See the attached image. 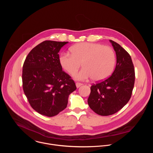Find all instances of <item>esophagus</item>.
I'll return each instance as SVG.
<instances>
[{
  "label": "esophagus",
  "instance_id": "34e87169",
  "mask_svg": "<svg viewBox=\"0 0 153 153\" xmlns=\"http://www.w3.org/2000/svg\"><path fill=\"white\" fill-rule=\"evenodd\" d=\"M83 84L82 83H80V82H77L76 83V86H77V88H79V87H80V86H82Z\"/></svg>",
  "mask_w": 153,
  "mask_h": 153
}]
</instances>
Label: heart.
I'll return each instance as SVG.
<instances>
[{"mask_svg":"<svg viewBox=\"0 0 153 153\" xmlns=\"http://www.w3.org/2000/svg\"><path fill=\"white\" fill-rule=\"evenodd\" d=\"M71 54H60L59 62L62 68L70 75H74L82 63L83 68L75 76L77 80L92 77L101 81L110 76L114 68L116 56L113 49L100 43L82 42L70 48Z\"/></svg>","mask_w":153,"mask_h":153,"instance_id":"1","label":"heart"}]
</instances>
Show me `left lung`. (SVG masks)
I'll list each match as a JSON object with an SVG mask.
<instances>
[{
	"instance_id": "8db88e82",
	"label": "left lung",
	"mask_w": 153,
	"mask_h": 153,
	"mask_svg": "<svg viewBox=\"0 0 153 153\" xmlns=\"http://www.w3.org/2000/svg\"><path fill=\"white\" fill-rule=\"evenodd\" d=\"M110 41L117 57L115 70L107 79L91 85L88 99L91 110L103 116L115 114L128 102L135 81L134 67L130 55L119 43Z\"/></svg>"
}]
</instances>
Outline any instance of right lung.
I'll use <instances>...</instances> for the list:
<instances>
[{
    "label": "right lung",
    "instance_id": "add662e5",
    "mask_svg": "<svg viewBox=\"0 0 153 153\" xmlns=\"http://www.w3.org/2000/svg\"><path fill=\"white\" fill-rule=\"evenodd\" d=\"M68 43L43 41L32 49L24 63V92L31 106L42 115L53 117L65 110L69 95L77 88L59 62L58 53Z\"/></svg>",
    "mask_w": 153,
    "mask_h": 153
}]
</instances>
